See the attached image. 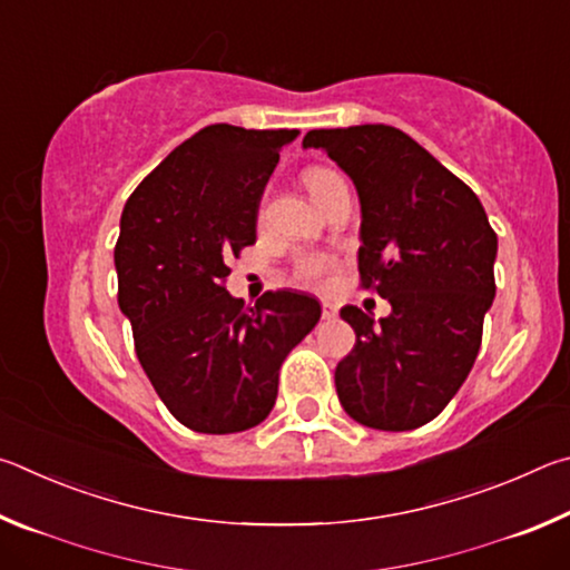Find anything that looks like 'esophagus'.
<instances>
[{
  "mask_svg": "<svg viewBox=\"0 0 570 570\" xmlns=\"http://www.w3.org/2000/svg\"><path fill=\"white\" fill-rule=\"evenodd\" d=\"M322 316H324L326 322L336 320V306H334V304H330V302H324V304H322Z\"/></svg>",
  "mask_w": 570,
  "mask_h": 570,
  "instance_id": "obj_1",
  "label": "esophagus"
}]
</instances>
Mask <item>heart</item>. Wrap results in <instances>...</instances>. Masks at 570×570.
<instances>
[{
    "label": "heart",
    "instance_id": "b5f03b06",
    "mask_svg": "<svg viewBox=\"0 0 570 570\" xmlns=\"http://www.w3.org/2000/svg\"><path fill=\"white\" fill-rule=\"evenodd\" d=\"M336 178L340 176H336V173L330 168H308L304 173V183H306L308 193L314 196V200L320 198L322 190ZM296 274L306 284H326L336 274V262L326 254H306L296 262Z\"/></svg>",
    "mask_w": 570,
    "mask_h": 570
}]
</instances>
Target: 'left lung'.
<instances>
[{
  "label": "left lung",
  "instance_id": "obj_1",
  "mask_svg": "<svg viewBox=\"0 0 570 570\" xmlns=\"http://www.w3.org/2000/svg\"><path fill=\"white\" fill-rule=\"evenodd\" d=\"M360 196V274L392 304L374 316L344 306L356 334L336 364L344 412L364 428L402 432L448 407L475 364L495 298L498 236L465 183L392 125L312 130Z\"/></svg>",
  "mask_w": 570,
  "mask_h": 570
}]
</instances>
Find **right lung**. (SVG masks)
Segmentation results:
<instances>
[{"instance_id":"right-lung-1","label":"right lung","mask_w":570,"mask_h":570,"mask_svg":"<svg viewBox=\"0 0 570 570\" xmlns=\"http://www.w3.org/2000/svg\"><path fill=\"white\" fill-rule=\"evenodd\" d=\"M296 135L208 125L122 208L115 272L135 354L173 417L206 435L268 417L286 354L322 316L304 292H266L246 306L224 286L230 256L256 240L258 200Z\"/></svg>"}]
</instances>
